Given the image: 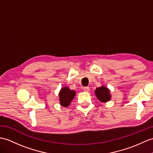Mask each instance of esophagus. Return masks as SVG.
Instances as JSON below:
<instances>
[{
	"mask_svg": "<svg viewBox=\"0 0 153 153\" xmlns=\"http://www.w3.org/2000/svg\"><path fill=\"white\" fill-rule=\"evenodd\" d=\"M83 91H84L85 92H88V91H90V88H89V87H84V88H83Z\"/></svg>",
	"mask_w": 153,
	"mask_h": 153,
	"instance_id": "esophagus-1",
	"label": "esophagus"
}]
</instances>
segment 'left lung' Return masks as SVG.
<instances>
[{"instance_id":"obj_1","label":"left lung","mask_w":153,"mask_h":153,"mask_svg":"<svg viewBox=\"0 0 153 153\" xmlns=\"http://www.w3.org/2000/svg\"><path fill=\"white\" fill-rule=\"evenodd\" d=\"M96 97L101 102H107L111 100V95L110 94V90L104 85L96 88L94 91Z\"/></svg>"}]
</instances>
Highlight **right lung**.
Here are the masks:
<instances>
[{
  "label": "right lung",
  "instance_id": "1",
  "mask_svg": "<svg viewBox=\"0 0 153 153\" xmlns=\"http://www.w3.org/2000/svg\"><path fill=\"white\" fill-rule=\"evenodd\" d=\"M76 96V91L71 90L68 87H63L59 91V97L60 104L63 107L67 108Z\"/></svg>",
  "mask_w": 153,
  "mask_h": 153
}]
</instances>
